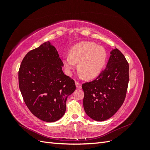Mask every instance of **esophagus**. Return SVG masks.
I'll use <instances>...</instances> for the list:
<instances>
[{
    "mask_svg": "<svg viewBox=\"0 0 150 150\" xmlns=\"http://www.w3.org/2000/svg\"><path fill=\"white\" fill-rule=\"evenodd\" d=\"M76 88L78 89H81V88H82L81 84L80 83L78 82V81H76Z\"/></svg>",
    "mask_w": 150,
    "mask_h": 150,
    "instance_id": "1",
    "label": "esophagus"
}]
</instances>
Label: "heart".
<instances>
[{
    "instance_id": "heart-1",
    "label": "heart",
    "mask_w": 150,
    "mask_h": 150,
    "mask_svg": "<svg viewBox=\"0 0 150 150\" xmlns=\"http://www.w3.org/2000/svg\"><path fill=\"white\" fill-rule=\"evenodd\" d=\"M107 59L105 49L91 42H83L76 44L69 52V55L63 58L67 74L71 75L78 63V70L85 78L91 79L101 73Z\"/></svg>"
}]
</instances>
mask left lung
Here are the masks:
<instances>
[{
  "label": "left lung",
  "mask_w": 150,
  "mask_h": 150,
  "mask_svg": "<svg viewBox=\"0 0 150 150\" xmlns=\"http://www.w3.org/2000/svg\"><path fill=\"white\" fill-rule=\"evenodd\" d=\"M129 82V64L117 49L111 52L106 69L98 78L83 84L84 111L91 118H110L123 104Z\"/></svg>",
  "instance_id": "8db88e82"
}]
</instances>
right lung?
Listing matches in <instances>:
<instances>
[{
  "label": "right lung",
  "instance_id": "obj_1",
  "mask_svg": "<svg viewBox=\"0 0 150 150\" xmlns=\"http://www.w3.org/2000/svg\"><path fill=\"white\" fill-rule=\"evenodd\" d=\"M56 49L46 42L24 57L19 70V86L30 111L39 119L56 121L66 110L67 97L76 89L74 81L64 74Z\"/></svg>",
  "mask_w": 150,
  "mask_h": 150
}]
</instances>
